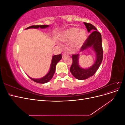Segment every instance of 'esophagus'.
<instances>
[{
    "label": "esophagus",
    "instance_id": "esophagus-1",
    "mask_svg": "<svg viewBox=\"0 0 125 125\" xmlns=\"http://www.w3.org/2000/svg\"><path fill=\"white\" fill-rule=\"evenodd\" d=\"M66 55V54L65 53H63V54H62V58H63L64 57H65Z\"/></svg>",
    "mask_w": 125,
    "mask_h": 125
}]
</instances>
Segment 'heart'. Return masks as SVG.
<instances>
[{"instance_id": "b5f03b06", "label": "heart", "mask_w": 125, "mask_h": 125, "mask_svg": "<svg viewBox=\"0 0 125 125\" xmlns=\"http://www.w3.org/2000/svg\"><path fill=\"white\" fill-rule=\"evenodd\" d=\"M86 38L87 34L85 30L72 27L60 32L57 36V40L62 42L70 41L71 48L75 51L82 46Z\"/></svg>"}]
</instances>
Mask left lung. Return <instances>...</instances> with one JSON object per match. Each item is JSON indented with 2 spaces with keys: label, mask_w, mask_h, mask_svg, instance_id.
Instances as JSON below:
<instances>
[{
  "label": "left lung",
  "mask_w": 125,
  "mask_h": 125,
  "mask_svg": "<svg viewBox=\"0 0 125 125\" xmlns=\"http://www.w3.org/2000/svg\"><path fill=\"white\" fill-rule=\"evenodd\" d=\"M89 32H93L86 39L84 44L81 48V51L83 52L88 48H91L95 52V62L90 67L83 68L79 65V54L73 55V64L70 71L73 76L78 80H85L95 74L99 68L103 60V48L102 45V36L101 33L97 31L96 28L92 24L84 22Z\"/></svg>",
  "instance_id": "left-lung-1"
}]
</instances>
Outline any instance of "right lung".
<instances>
[{
  "instance_id": "1",
  "label": "right lung",
  "mask_w": 125,
  "mask_h": 125,
  "mask_svg": "<svg viewBox=\"0 0 125 125\" xmlns=\"http://www.w3.org/2000/svg\"><path fill=\"white\" fill-rule=\"evenodd\" d=\"M50 25H32V26H30L29 27L27 28L26 29H46L48 28ZM62 55L59 54L57 55H54L52 57V62H51V66H50V70H49L48 73L44 76L42 78H39V79H34L32 78H31L29 77L28 75V77L32 80L33 81H34L35 82L39 83H41V84H43V83H46L50 81L51 79H52V77L55 73V70H56V66L60 60L62 59Z\"/></svg>"
}]
</instances>
